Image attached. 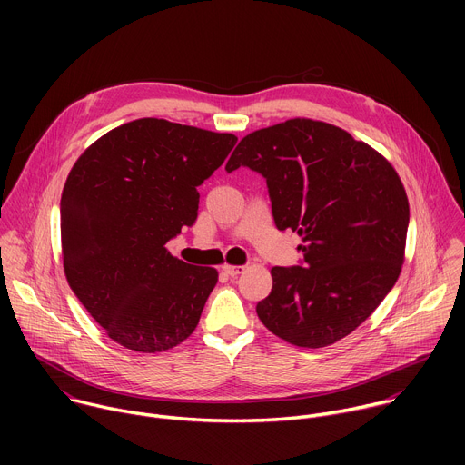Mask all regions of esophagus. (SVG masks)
<instances>
[{
  "mask_svg": "<svg viewBox=\"0 0 465 465\" xmlns=\"http://www.w3.org/2000/svg\"><path fill=\"white\" fill-rule=\"evenodd\" d=\"M244 271V267H232V264H224L223 272H226L228 276H239Z\"/></svg>",
  "mask_w": 465,
  "mask_h": 465,
  "instance_id": "esophagus-1",
  "label": "esophagus"
}]
</instances>
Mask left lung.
<instances>
[{"label":"left lung","instance_id":"obj_1","mask_svg":"<svg viewBox=\"0 0 465 465\" xmlns=\"http://www.w3.org/2000/svg\"><path fill=\"white\" fill-rule=\"evenodd\" d=\"M239 167L267 180L276 228L303 241L300 264L271 271L259 320L300 348L348 337L401 272L411 212L395 169L346 130L300 117L242 138L226 171Z\"/></svg>","mask_w":465,"mask_h":465}]
</instances>
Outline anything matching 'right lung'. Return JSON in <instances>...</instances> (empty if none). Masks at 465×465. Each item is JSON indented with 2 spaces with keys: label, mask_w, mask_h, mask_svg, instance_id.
<instances>
[{
  "label": "right lung",
  "mask_w": 465,
  "mask_h": 465,
  "mask_svg": "<svg viewBox=\"0 0 465 465\" xmlns=\"http://www.w3.org/2000/svg\"><path fill=\"white\" fill-rule=\"evenodd\" d=\"M235 143L233 134L143 117L99 138L65 180V278L106 335L126 350H171L201 320L219 274L173 257L165 244L194 224L196 187Z\"/></svg>",
  "instance_id": "obj_1"
}]
</instances>
